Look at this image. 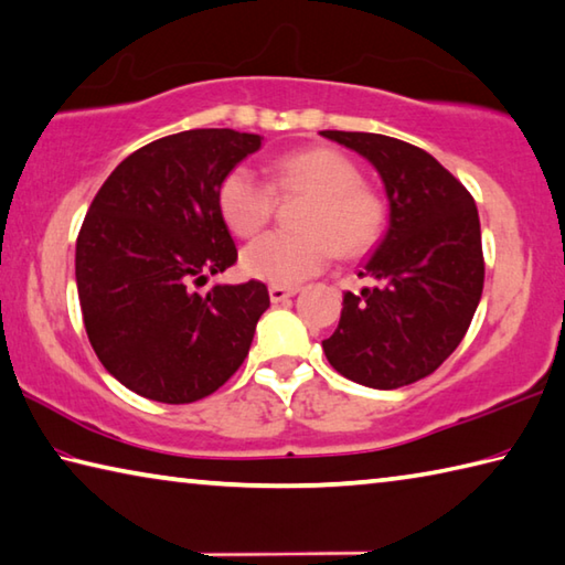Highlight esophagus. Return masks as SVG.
Returning <instances> with one entry per match:
<instances>
[{"mask_svg": "<svg viewBox=\"0 0 565 565\" xmlns=\"http://www.w3.org/2000/svg\"><path fill=\"white\" fill-rule=\"evenodd\" d=\"M296 286H269V296L274 303H281L286 299H291V296H296Z\"/></svg>", "mask_w": 565, "mask_h": 565, "instance_id": "1", "label": "esophagus"}]
</instances>
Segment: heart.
Here are the masks:
<instances>
[{"instance_id":"heart-1","label":"heart","mask_w":565,"mask_h":565,"mask_svg":"<svg viewBox=\"0 0 565 565\" xmlns=\"http://www.w3.org/2000/svg\"><path fill=\"white\" fill-rule=\"evenodd\" d=\"M274 188L249 168H234L220 184V212L234 234L249 237L269 222L274 190L309 192L301 227L306 232H269L242 252V269L274 286H294L323 271L333 254L358 256L381 239L385 204L363 188L361 170L333 148H309L271 166Z\"/></svg>"}]
</instances>
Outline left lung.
I'll return each instance as SVG.
<instances>
[{
  "label": "left lung",
  "instance_id": "8db88e82",
  "mask_svg": "<svg viewBox=\"0 0 565 565\" xmlns=\"http://www.w3.org/2000/svg\"><path fill=\"white\" fill-rule=\"evenodd\" d=\"M363 156L387 194L385 237L358 276L373 286L343 294L323 353L348 381L395 390L435 373L461 343L484 289L477 204L423 148L377 132L321 130Z\"/></svg>",
  "mask_w": 565,
  "mask_h": 565
}]
</instances>
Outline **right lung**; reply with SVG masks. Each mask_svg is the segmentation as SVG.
<instances>
[{
  "label": "right lung",
  "mask_w": 565,
  "mask_h": 565,
  "mask_svg": "<svg viewBox=\"0 0 565 565\" xmlns=\"http://www.w3.org/2000/svg\"><path fill=\"white\" fill-rule=\"evenodd\" d=\"M262 136L198 128L152 140L110 172L76 239L88 341L106 371L156 403L212 395L249 353L269 309L262 281L194 286L237 262L220 184Z\"/></svg>",
  "instance_id": "obj_1"
}]
</instances>
